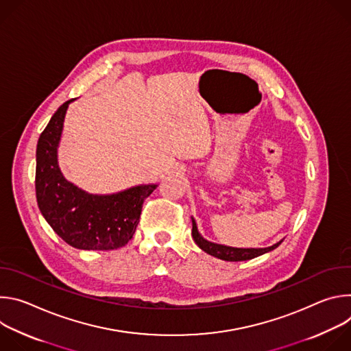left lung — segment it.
<instances>
[{
    "label": "left lung",
    "instance_id": "8db88e82",
    "mask_svg": "<svg viewBox=\"0 0 351 351\" xmlns=\"http://www.w3.org/2000/svg\"><path fill=\"white\" fill-rule=\"evenodd\" d=\"M191 223H193V229H191V236L195 241V244L206 252L207 254L223 260V261H247L256 258L258 256H263L265 253L272 252L275 250L283 240L269 245V247H263V248H239V247H230V245H225V244H218V243H213L207 239H204L202 236V233L198 232L197 229V223L194 221V218L191 217Z\"/></svg>",
    "mask_w": 351,
    "mask_h": 351
}]
</instances>
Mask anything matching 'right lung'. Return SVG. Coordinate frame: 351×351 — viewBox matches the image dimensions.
<instances>
[{
  "label": "right lung",
  "instance_id": "obj_1",
  "mask_svg": "<svg viewBox=\"0 0 351 351\" xmlns=\"http://www.w3.org/2000/svg\"><path fill=\"white\" fill-rule=\"evenodd\" d=\"M64 103L38 137L36 197L54 232L79 250H115L134 234L144 199L158 184L148 183L112 194H91L69 182L58 164V147L66 110Z\"/></svg>",
  "mask_w": 351,
  "mask_h": 351
}]
</instances>
